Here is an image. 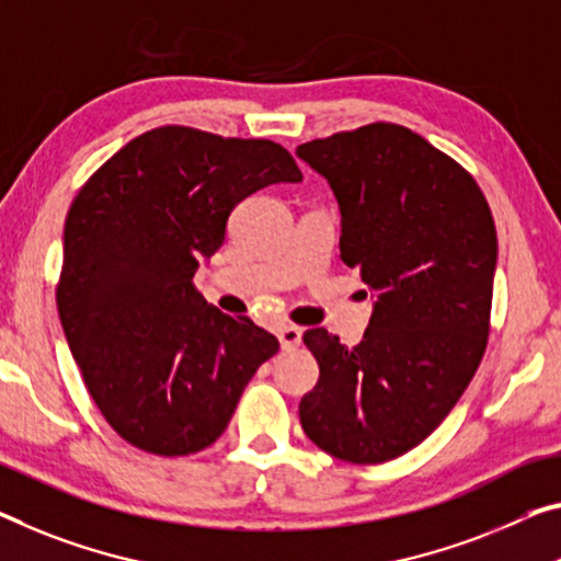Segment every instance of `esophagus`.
<instances>
[{
	"label": "esophagus",
	"instance_id": "34e87169",
	"mask_svg": "<svg viewBox=\"0 0 561 561\" xmlns=\"http://www.w3.org/2000/svg\"><path fill=\"white\" fill-rule=\"evenodd\" d=\"M278 339H280V348L283 351H293L300 346V339H304V331L298 325H280L278 329Z\"/></svg>",
	"mask_w": 561,
	"mask_h": 561
}]
</instances>
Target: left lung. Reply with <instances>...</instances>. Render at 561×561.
<instances>
[{
	"mask_svg": "<svg viewBox=\"0 0 561 561\" xmlns=\"http://www.w3.org/2000/svg\"><path fill=\"white\" fill-rule=\"evenodd\" d=\"M296 154L329 180L343 263L376 296L358 346L306 331L321 378L300 399V426L335 459L389 461L442 424L481 364L494 218L477 180L409 127L374 123Z\"/></svg>",
	"mask_w": 561,
	"mask_h": 561,
	"instance_id": "obj_1",
	"label": "left lung"
}]
</instances>
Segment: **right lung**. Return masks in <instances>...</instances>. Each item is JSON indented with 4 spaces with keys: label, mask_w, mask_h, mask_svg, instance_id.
<instances>
[{
    "label": "right lung",
    "mask_w": 561,
    "mask_h": 561,
    "mask_svg": "<svg viewBox=\"0 0 561 561\" xmlns=\"http://www.w3.org/2000/svg\"><path fill=\"white\" fill-rule=\"evenodd\" d=\"M290 152L158 127L117 150L65 220L59 321L107 424L137 449L185 456L210 446L278 339L195 290L226 240L232 208L275 183H300Z\"/></svg>",
    "instance_id": "right-lung-1"
}]
</instances>
